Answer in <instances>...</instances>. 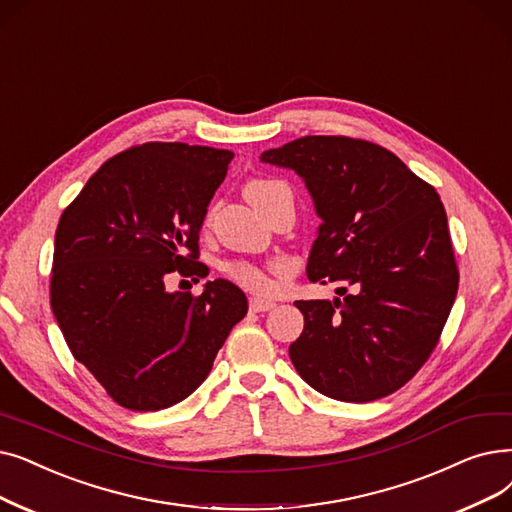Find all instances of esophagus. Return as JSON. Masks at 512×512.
Wrapping results in <instances>:
<instances>
[{
    "label": "esophagus",
    "instance_id": "obj_1",
    "mask_svg": "<svg viewBox=\"0 0 512 512\" xmlns=\"http://www.w3.org/2000/svg\"><path fill=\"white\" fill-rule=\"evenodd\" d=\"M249 307H251V311H255V314H259V311H270V309H274L276 303H274V301H268V299H261V297H253V299L249 301Z\"/></svg>",
    "mask_w": 512,
    "mask_h": 512
}]
</instances>
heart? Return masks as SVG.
<instances>
[{"mask_svg": "<svg viewBox=\"0 0 512 512\" xmlns=\"http://www.w3.org/2000/svg\"><path fill=\"white\" fill-rule=\"evenodd\" d=\"M280 188H286V186L282 182L263 180V177H261V180H251L247 184V188H244V194H247L251 205H255L259 209ZM224 272L230 280H234L242 288H247V291H251V293H270V291H274L276 278L286 274L284 268L263 270V268H259V265L249 263V261H228L224 265Z\"/></svg>", "mask_w": 512, "mask_h": 512, "instance_id": "obj_1", "label": "heart"}]
</instances>
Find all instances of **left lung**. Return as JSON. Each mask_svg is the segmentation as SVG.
I'll list each match as a JSON object with an SVG mask.
<instances>
[{
  "label": "left lung",
  "mask_w": 512,
  "mask_h": 512,
  "mask_svg": "<svg viewBox=\"0 0 512 512\" xmlns=\"http://www.w3.org/2000/svg\"><path fill=\"white\" fill-rule=\"evenodd\" d=\"M295 169L322 226L307 278L337 282L335 301H295L305 326L288 347L301 379L339 402L404 387L439 343L458 265L439 194L393 152L347 136H305L265 150Z\"/></svg>",
  "instance_id": "left-lung-1"
}]
</instances>
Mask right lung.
I'll return each mask as SVG.
<instances>
[{"mask_svg":"<svg viewBox=\"0 0 512 512\" xmlns=\"http://www.w3.org/2000/svg\"><path fill=\"white\" fill-rule=\"evenodd\" d=\"M230 150L146 142L108 159L60 215L50 305L75 360L108 397L157 412L201 385L247 297L228 280L201 295L167 293L165 278L198 282V232L224 182Z\"/></svg>","mask_w":512,"mask_h":512,"instance_id":"1","label":"right lung"}]
</instances>
